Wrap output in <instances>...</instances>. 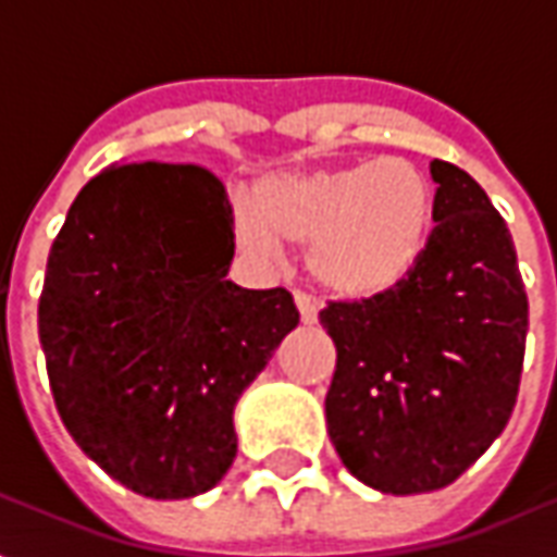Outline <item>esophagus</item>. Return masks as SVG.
I'll return each mask as SVG.
<instances>
[{
  "instance_id": "esophagus-1",
  "label": "esophagus",
  "mask_w": 557,
  "mask_h": 557,
  "mask_svg": "<svg viewBox=\"0 0 557 557\" xmlns=\"http://www.w3.org/2000/svg\"><path fill=\"white\" fill-rule=\"evenodd\" d=\"M295 304H298V313H301L304 325H315V322H319V304H315L310 295L295 292Z\"/></svg>"
}]
</instances>
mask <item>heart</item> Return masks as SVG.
Segmentation results:
<instances>
[{
    "label": "heart",
    "instance_id": "heart-1",
    "mask_svg": "<svg viewBox=\"0 0 557 557\" xmlns=\"http://www.w3.org/2000/svg\"><path fill=\"white\" fill-rule=\"evenodd\" d=\"M435 194L406 158L355 166L277 172L256 184L232 218L235 244L274 259L283 242L310 244L307 265L319 286L343 298L397 289L430 244Z\"/></svg>",
    "mask_w": 557,
    "mask_h": 557
}]
</instances>
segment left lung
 Here are the masks:
<instances>
[{
  "label": "left lung",
  "instance_id": "8db88e82",
  "mask_svg": "<svg viewBox=\"0 0 557 557\" xmlns=\"http://www.w3.org/2000/svg\"><path fill=\"white\" fill-rule=\"evenodd\" d=\"M435 230L406 283L327 304L337 346L325 397L343 466L385 495L454 483L513 414L528 298L510 230L468 172L432 160Z\"/></svg>",
  "mask_w": 557,
  "mask_h": 557
}]
</instances>
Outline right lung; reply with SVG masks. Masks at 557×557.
<instances>
[{
  "mask_svg": "<svg viewBox=\"0 0 557 557\" xmlns=\"http://www.w3.org/2000/svg\"><path fill=\"white\" fill-rule=\"evenodd\" d=\"M232 206L202 166H107L47 259L38 337L83 454L158 502L214 490L238 454L235 406L292 327L286 289L226 280Z\"/></svg>",
  "mask_w": 557,
  "mask_h": 557,
  "instance_id": "right-lung-1",
  "label": "right lung"
}]
</instances>
